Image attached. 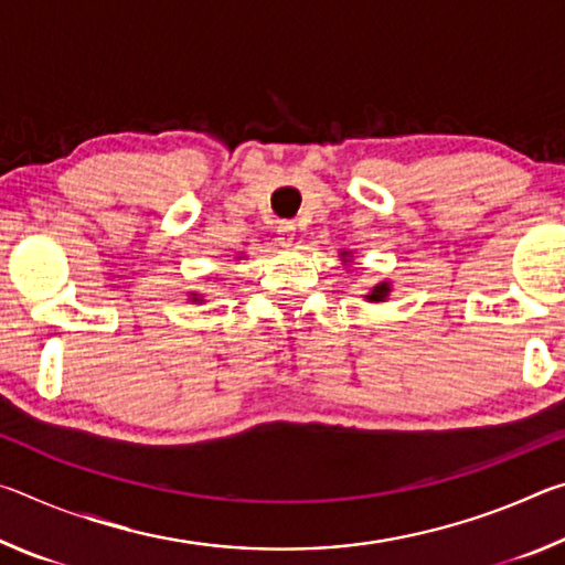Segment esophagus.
Masks as SVG:
<instances>
[{
    "label": "esophagus",
    "mask_w": 565,
    "mask_h": 565,
    "mask_svg": "<svg viewBox=\"0 0 565 565\" xmlns=\"http://www.w3.org/2000/svg\"><path fill=\"white\" fill-rule=\"evenodd\" d=\"M294 236H296V226L291 222H286L279 226V244L284 248H291L294 246Z\"/></svg>",
    "instance_id": "esophagus-1"
}]
</instances>
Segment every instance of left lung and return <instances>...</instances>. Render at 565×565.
<instances>
[{"instance_id": "8db88e82", "label": "left lung", "mask_w": 565, "mask_h": 565, "mask_svg": "<svg viewBox=\"0 0 565 565\" xmlns=\"http://www.w3.org/2000/svg\"><path fill=\"white\" fill-rule=\"evenodd\" d=\"M339 256H341L343 264L351 262V259H349L351 252H339ZM347 266H349V264H347ZM388 296H391V281H379L369 294H363V299L371 301V303H379V301H386Z\"/></svg>"}]
</instances>
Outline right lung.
<instances>
[{
	"mask_svg": "<svg viewBox=\"0 0 565 565\" xmlns=\"http://www.w3.org/2000/svg\"><path fill=\"white\" fill-rule=\"evenodd\" d=\"M189 301H194V303H202V301H204V296H202V294H194V291H191V294H189Z\"/></svg>",
	"mask_w": 565,
	"mask_h": 565,
	"instance_id": "obj_1",
	"label": "right lung"
}]
</instances>
